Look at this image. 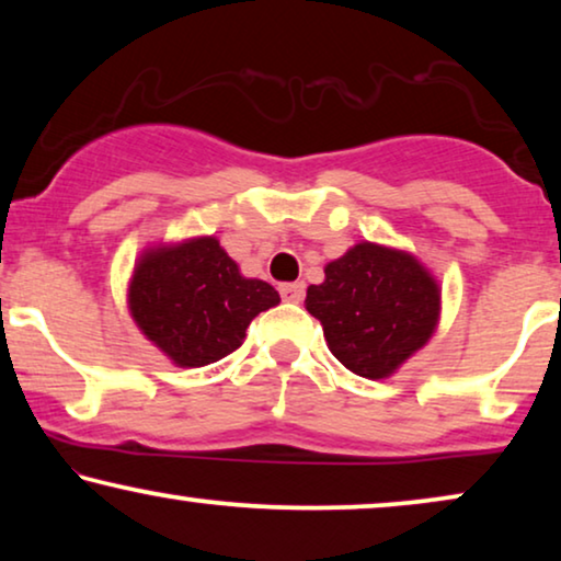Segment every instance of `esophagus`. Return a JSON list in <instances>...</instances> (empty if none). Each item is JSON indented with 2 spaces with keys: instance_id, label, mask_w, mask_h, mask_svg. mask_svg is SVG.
Listing matches in <instances>:
<instances>
[{
  "instance_id": "obj_1",
  "label": "esophagus",
  "mask_w": 561,
  "mask_h": 561,
  "mask_svg": "<svg viewBox=\"0 0 561 561\" xmlns=\"http://www.w3.org/2000/svg\"><path fill=\"white\" fill-rule=\"evenodd\" d=\"M283 301H290V304H298L304 301V294H306V286L304 283H283V286L278 288Z\"/></svg>"
}]
</instances>
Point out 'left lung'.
I'll list each match as a JSON object with an SVG mask.
<instances>
[{
  "label": "left lung",
  "instance_id": "obj_1",
  "mask_svg": "<svg viewBox=\"0 0 561 561\" xmlns=\"http://www.w3.org/2000/svg\"><path fill=\"white\" fill-rule=\"evenodd\" d=\"M332 355L359 378H390L432 340L442 311L434 275L411 252L359 242L306 290Z\"/></svg>",
  "mask_w": 561,
  "mask_h": 561
}]
</instances>
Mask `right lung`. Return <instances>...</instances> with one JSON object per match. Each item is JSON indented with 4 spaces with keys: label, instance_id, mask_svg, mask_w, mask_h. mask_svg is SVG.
Instances as JSON below:
<instances>
[{
    "label": "right lung",
    "instance_id": "1",
    "mask_svg": "<svg viewBox=\"0 0 561 561\" xmlns=\"http://www.w3.org/2000/svg\"><path fill=\"white\" fill-rule=\"evenodd\" d=\"M127 304L140 332L179 367H204L244 342L250 321L280 304L271 283L244 278L217 237L145 250Z\"/></svg>",
    "mask_w": 561,
    "mask_h": 561
}]
</instances>
